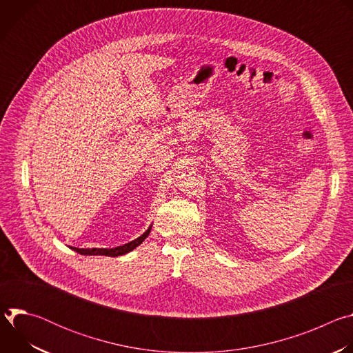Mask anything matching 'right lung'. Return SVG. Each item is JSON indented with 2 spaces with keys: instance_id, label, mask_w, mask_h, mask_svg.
I'll use <instances>...</instances> for the list:
<instances>
[{
  "instance_id": "1",
  "label": "right lung",
  "mask_w": 353,
  "mask_h": 353,
  "mask_svg": "<svg viewBox=\"0 0 353 353\" xmlns=\"http://www.w3.org/2000/svg\"><path fill=\"white\" fill-rule=\"evenodd\" d=\"M150 229H152V226H149V229L141 234L138 239L127 243V244H123V245H119V247H114V248H78V247H71L74 251H77V253L79 254H83V256H108V257H119V256H123V254H127L130 253V251H132L137 245H139L146 237L148 234L150 233Z\"/></svg>"
}]
</instances>
